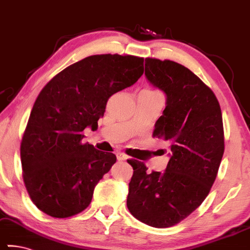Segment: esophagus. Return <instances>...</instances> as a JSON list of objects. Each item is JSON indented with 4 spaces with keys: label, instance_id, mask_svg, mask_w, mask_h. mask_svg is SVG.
I'll use <instances>...</instances> for the list:
<instances>
[{
    "label": "esophagus",
    "instance_id": "obj_1",
    "mask_svg": "<svg viewBox=\"0 0 250 250\" xmlns=\"http://www.w3.org/2000/svg\"><path fill=\"white\" fill-rule=\"evenodd\" d=\"M116 157L119 161H123V160H126L127 159V155L125 153H123V152H117L116 153Z\"/></svg>",
    "mask_w": 250,
    "mask_h": 250
}]
</instances>
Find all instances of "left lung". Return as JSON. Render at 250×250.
I'll return each instance as SVG.
<instances>
[{
	"label": "left lung",
	"mask_w": 250,
	"mask_h": 250,
	"mask_svg": "<svg viewBox=\"0 0 250 250\" xmlns=\"http://www.w3.org/2000/svg\"><path fill=\"white\" fill-rule=\"evenodd\" d=\"M146 78L166 95V108L153 136L167 141L164 172L133 167L127 208L141 222L168 228L194 212L209 193L224 152L222 113L211 89L193 72L172 61L146 59Z\"/></svg>",
	"instance_id": "left-lung-1"
}]
</instances>
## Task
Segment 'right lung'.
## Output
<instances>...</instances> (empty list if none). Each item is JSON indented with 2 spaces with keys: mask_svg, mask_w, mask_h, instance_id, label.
<instances>
[{
  "mask_svg": "<svg viewBox=\"0 0 250 250\" xmlns=\"http://www.w3.org/2000/svg\"><path fill=\"white\" fill-rule=\"evenodd\" d=\"M143 61L118 54L85 57L55 75L39 93L20 155L24 185L41 211L61 219L88 208L116 155L83 143L82 132L98 127L109 97L142 77Z\"/></svg>",
  "mask_w": 250,
  "mask_h": 250,
  "instance_id": "obj_1",
  "label": "right lung"
}]
</instances>
